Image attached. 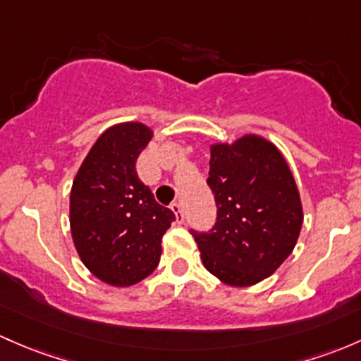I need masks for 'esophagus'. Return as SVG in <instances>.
Segmentation results:
<instances>
[{
  "instance_id": "34e87169",
  "label": "esophagus",
  "mask_w": 361,
  "mask_h": 361,
  "mask_svg": "<svg viewBox=\"0 0 361 361\" xmlns=\"http://www.w3.org/2000/svg\"><path fill=\"white\" fill-rule=\"evenodd\" d=\"M171 211H173L174 214H176L178 223H183L185 216H183V209H181V204L180 202H173V204H171Z\"/></svg>"
}]
</instances>
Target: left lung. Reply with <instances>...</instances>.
<instances>
[{"instance_id":"obj_1","label":"left lung","mask_w":361,"mask_h":361,"mask_svg":"<svg viewBox=\"0 0 361 361\" xmlns=\"http://www.w3.org/2000/svg\"><path fill=\"white\" fill-rule=\"evenodd\" d=\"M207 185L218 218L193 231L206 270L231 287H249L290 256L302 226V206L282 152L259 135L211 145Z\"/></svg>"}]
</instances>
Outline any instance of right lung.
Here are the masks:
<instances>
[{
    "label": "right lung",
    "instance_id": "right-lung-1",
    "mask_svg": "<svg viewBox=\"0 0 361 361\" xmlns=\"http://www.w3.org/2000/svg\"><path fill=\"white\" fill-rule=\"evenodd\" d=\"M154 131L114 124L98 136L71 190V233L82 264L102 282L130 287L157 268L174 212L140 181L136 159Z\"/></svg>",
    "mask_w": 361,
    "mask_h": 361
}]
</instances>
